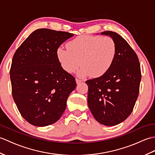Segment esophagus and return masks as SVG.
Returning a JSON list of instances; mask_svg holds the SVG:
<instances>
[{"label": "esophagus", "mask_w": 155, "mask_h": 155, "mask_svg": "<svg viewBox=\"0 0 155 155\" xmlns=\"http://www.w3.org/2000/svg\"><path fill=\"white\" fill-rule=\"evenodd\" d=\"M82 81H83L81 80V79H79V78H76V82H77V84H79V83H81Z\"/></svg>", "instance_id": "34e87169"}]
</instances>
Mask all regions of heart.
Returning a JSON list of instances; mask_svg holds the SVG:
<instances>
[{
  "instance_id": "1",
  "label": "heart",
  "mask_w": 155,
  "mask_h": 155,
  "mask_svg": "<svg viewBox=\"0 0 155 155\" xmlns=\"http://www.w3.org/2000/svg\"><path fill=\"white\" fill-rule=\"evenodd\" d=\"M67 48L57 49L58 61L68 73L83 65L78 72L81 77L91 74L100 77L106 74L113 66L117 52L116 42L108 36H78L68 42Z\"/></svg>"
}]
</instances>
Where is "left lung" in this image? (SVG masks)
Returning a JSON list of instances; mask_svg holds the SVG:
<instances>
[{
  "mask_svg": "<svg viewBox=\"0 0 155 155\" xmlns=\"http://www.w3.org/2000/svg\"><path fill=\"white\" fill-rule=\"evenodd\" d=\"M116 42L117 52L110 70L88 80V105L94 118L106 126L124 121L132 113L139 96L140 66L136 52L118 33L104 31Z\"/></svg>",
  "mask_w": 155,
  "mask_h": 155,
  "instance_id": "obj_1",
  "label": "left lung"
}]
</instances>
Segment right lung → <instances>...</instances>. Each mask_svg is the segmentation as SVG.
I'll use <instances>...</instances> for the list:
<instances>
[{
    "label": "right lung",
    "instance_id": "1",
    "mask_svg": "<svg viewBox=\"0 0 155 155\" xmlns=\"http://www.w3.org/2000/svg\"><path fill=\"white\" fill-rule=\"evenodd\" d=\"M74 35L48 28L32 32L17 48L10 69L12 94L22 117L37 127L56 123L77 86L62 68L57 51Z\"/></svg>",
    "mask_w": 155,
    "mask_h": 155
}]
</instances>
